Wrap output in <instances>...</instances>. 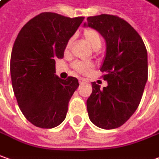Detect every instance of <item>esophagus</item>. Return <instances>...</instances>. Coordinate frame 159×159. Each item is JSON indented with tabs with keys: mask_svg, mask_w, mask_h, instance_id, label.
<instances>
[{
	"mask_svg": "<svg viewBox=\"0 0 159 159\" xmlns=\"http://www.w3.org/2000/svg\"><path fill=\"white\" fill-rule=\"evenodd\" d=\"M88 83V80L85 79V78H79V84H84Z\"/></svg>",
	"mask_w": 159,
	"mask_h": 159,
	"instance_id": "obj_1",
	"label": "esophagus"
}]
</instances>
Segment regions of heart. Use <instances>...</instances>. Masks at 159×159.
<instances>
[{
    "instance_id": "heart-1",
    "label": "heart",
    "mask_w": 159,
    "mask_h": 159,
    "mask_svg": "<svg viewBox=\"0 0 159 159\" xmlns=\"http://www.w3.org/2000/svg\"><path fill=\"white\" fill-rule=\"evenodd\" d=\"M84 39L85 42L88 43V45L91 48L95 50L99 49L102 46V38L101 35L98 31L93 29H86L84 31ZM72 38L69 40V42L66 45V50H68L70 48ZM73 68L75 71L82 73V74H87L89 71L93 70L94 65L89 61H75L73 62Z\"/></svg>"
}]
</instances>
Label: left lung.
I'll return each instance as SVG.
<instances>
[{
    "instance_id": "obj_1",
    "label": "left lung",
    "mask_w": 159,
    "mask_h": 159,
    "mask_svg": "<svg viewBox=\"0 0 159 159\" xmlns=\"http://www.w3.org/2000/svg\"><path fill=\"white\" fill-rule=\"evenodd\" d=\"M84 27L99 32L106 42L100 70L108 85L92 83L87 100L90 121L104 129L123 125L138 109L148 78L147 50L139 33L118 16L100 15L87 18Z\"/></svg>"
}]
</instances>
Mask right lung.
Segmentation results:
<instances>
[{"label": "right lung", "mask_w": 159, "mask_h": 159, "mask_svg": "<svg viewBox=\"0 0 159 159\" xmlns=\"http://www.w3.org/2000/svg\"><path fill=\"white\" fill-rule=\"evenodd\" d=\"M84 19L44 12L29 20L16 37L10 59L13 90L22 114L36 127L51 129L65 119L79 84L75 77L55 75V59L63 57Z\"/></svg>", "instance_id": "1"}]
</instances>
